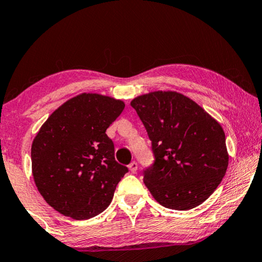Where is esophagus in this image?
Instances as JSON below:
<instances>
[{
	"label": "esophagus",
	"instance_id": "34e87169",
	"mask_svg": "<svg viewBox=\"0 0 262 262\" xmlns=\"http://www.w3.org/2000/svg\"><path fill=\"white\" fill-rule=\"evenodd\" d=\"M137 168H138V164H137V162H131L130 164H128V169H130V171L131 173H136V171H137Z\"/></svg>",
	"mask_w": 262,
	"mask_h": 262
}]
</instances>
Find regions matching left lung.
<instances>
[{
    "label": "left lung",
    "mask_w": 262,
    "mask_h": 262,
    "mask_svg": "<svg viewBox=\"0 0 262 262\" xmlns=\"http://www.w3.org/2000/svg\"><path fill=\"white\" fill-rule=\"evenodd\" d=\"M130 105L152 142L156 161L143 179L151 195L168 209L199 206L227 173L223 127L202 106L174 91L146 93Z\"/></svg>",
    "instance_id": "left-lung-1"
}]
</instances>
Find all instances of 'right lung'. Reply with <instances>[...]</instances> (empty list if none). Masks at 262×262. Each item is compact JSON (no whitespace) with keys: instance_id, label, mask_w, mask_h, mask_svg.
I'll return each instance as SVG.
<instances>
[{"instance_id":"obj_1","label":"right lung","mask_w":262,"mask_h":262,"mask_svg":"<svg viewBox=\"0 0 262 262\" xmlns=\"http://www.w3.org/2000/svg\"><path fill=\"white\" fill-rule=\"evenodd\" d=\"M125 107L123 100L82 93L53 111L31 148L32 175L45 202L59 213L82 221L112 202L127 168L114 160L106 135Z\"/></svg>"}]
</instances>
